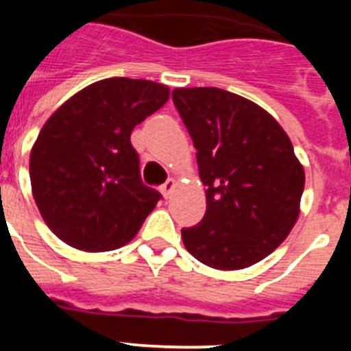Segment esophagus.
I'll use <instances>...</instances> for the list:
<instances>
[{
  "label": "esophagus",
  "instance_id": "obj_1",
  "mask_svg": "<svg viewBox=\"0 0 351 351\" xmlns=\"http://www.w3.org/2000/svg\"><path fill=\"white\" fill-rule=\"evenodd\" d=\"M176 186H178V182L173 181V179H169V181L165 182V184L161 186L160 190H161V195L165 198H170V195L173 193V190H176Z\"/></svg>",
  "mask_w": 351,
  "mask_h": 351
}]
</instances>
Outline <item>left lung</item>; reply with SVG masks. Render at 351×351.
<instances>
[{
	"mask_svg": "<svg viewBox=\"0 0 351 351\" xmlns=\"http://www.w3.org/2000/svg\"><path fill=\"white\" fill-rule=\"evenodd\" d=\"M172 100L197 149L206 216L182 228L198 262L239 271L269 256L295 225L304 167L280 123L260 105L218 88H178Z\"/></svg>",
	"mask_w": 351,
	"mask_h": 351,
	"instance_id": "obj_1",
	"label": "left lung"
}]
</instances>
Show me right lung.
I'll return each instance as SVG.
<instances>
[{
  "instance_id": "add662e5",
  "label": "right lung",
  "mask_w": 351,
  "mask_h": 351,
  "mask_svg": "<svg viewBox=\"0 0 351 351\" xmlns=\"http://www.w3.org/2000/svg\"><path fill=\"white\" fill-rule=\"evenodd\" d=\"M169 96L163 84L112 77L75 93L43 125L31 149V190L68 246L117 250L156 207L161 195L142 182L130 137Z\"/></svg>"
}]
</instances>
